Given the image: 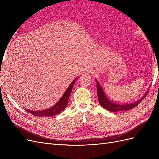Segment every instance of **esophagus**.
Listing matches in <instances>:
<instances>
[{
    "instance_id": "esophagus-1",
    "label": "esophagus",
    "mask_w": 159,
    "mask_h": 159,
    "mask_svg": "<svg viewBox=\"0 0 159 159\" xmlns=\"http://www.w3.org/2000/svg\"><path fill=\"white\" fill-rule=\"evenodd\" d=\"M92 71H93L92 68H91L90 66H84L82 68V70H81V72H82V74H90Z\"/></svg>"
}]
</instances>
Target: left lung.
Returning a JSON list of instances; mask_svg holds the SVG:
<instances>
[{
  "instance_id": "8db88e82",
  "label": "left lung",
  "mask_w": 159,
  "mask_h": 159,
  "mask_svg": "<svg viewBox=\"0 0 159 159\" xmlns=\"http://www.w3.org/2000/svg\"><path fill=\"white\" fill-rule=\"evenodd\" d=\"M95 81L96 84H97V94L98 97L99 103L103 108L109 111H127L135 107L137 105L141 102V100H143L144 98L145 97V95H147L148 91L147 90L145 94L144 95L142 98H141L140 99L133 103L128 104H117L115 103H113L107 97L102 87V85L99 84L97 80H95Z\"/></svg>"
}]
</instances>
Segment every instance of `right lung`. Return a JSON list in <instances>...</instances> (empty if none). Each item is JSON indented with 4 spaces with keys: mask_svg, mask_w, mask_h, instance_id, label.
Returning <instances> with one entry per match:
<instances>
[{
    "mask_svg": "<svg viewBox=\"0 0 159 159\" xmlns=\"http://www.w3.org/2000/svg\"><path fill=\"white\" fill-rule=\"evenodd\" d=\"M77 79H78V78H76L75 80H74V81H72L71 84L69 85V87L65 91L64 93L61 96V98L59 99L58 102H57L54 105H53L52 107L41 111H33L29 109L25 110L26 111H28L30 113L32 114L33 115L38 117H52L54 116L55 115L60 113L61 111H63L67 107V105H68V101L69 97L71 93L72 88H73L74 85Z\"/></svg>",
    "mask_w": 159,
    "mask_h": 159,
    "instance_id": "add662e5",
    "label": "right lung"
}]
</instances>
